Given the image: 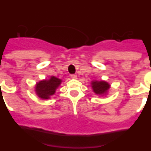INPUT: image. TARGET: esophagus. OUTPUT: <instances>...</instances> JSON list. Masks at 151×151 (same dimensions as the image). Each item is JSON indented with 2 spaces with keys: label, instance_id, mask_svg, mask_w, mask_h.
I'll use <instances>...</instances> for the list:
<instances>
[{
  "label": "esophagus",
  "instance_id": "obj_1",
  "mask_svg": "<svg viewBox=\"0 0 151 151\" xmlns=\"http://www.w3.org/2000/svg\"><path fill=\"white\" fill-rule=\"evenodd\" d=\"M70 78H73V79H77V75H76V74H71V75H70Z\"/></svg>",
  "mask_w": 151,
  "mask_h": 151
}]
</instances>
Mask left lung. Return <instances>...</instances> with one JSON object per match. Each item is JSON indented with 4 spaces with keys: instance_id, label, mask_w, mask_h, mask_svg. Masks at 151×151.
<instances>
[{
    "instance_id": "left-lung-1",
    "label": "left lung",
    "mask_w": 151,
    "mask_h": 151,
    "mask_svg": "<svg viewBox=\"0 0 151 151\" xmlns=\"http://www.w3.org/2000/svg\"><path fill=\"white\" fill-rule=\"evenodd\" d=\"M110 84L107 82L101 81H93L91 82V87L93 92L97 95H104L107 93V91L110 88Z\"/></svg>"
}]
</instances>
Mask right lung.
<instances>
[{"mask_svg":"<svg viewBox=\"0 0 151 151\" xmlns=\"http://www.w3.org/2000/svg\"><path fill=\"white\" fill-rule=\"evenodd\" d=\"M62 81L59 78L51 76L50 79L43 80L37 83L35 91L37 95L41 99H49L54 95L57 88L60 85Z\"/></svg>","mask_w":151,"mask_h":151,"instance_id":"1","label":"right lung"}]
</instances>
